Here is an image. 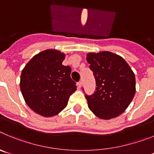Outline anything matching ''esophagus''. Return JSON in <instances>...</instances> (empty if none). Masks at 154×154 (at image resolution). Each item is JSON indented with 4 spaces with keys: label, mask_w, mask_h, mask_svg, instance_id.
Returning a JSON list of instances; mask_svg holds the SVG:
<instances>
[{
    "label": "esophagus",
    "mask_w": 154,
    "mask_h": 154,
    "mask_svg": "<svg viewBox=\"0 0 154 154\" xmlns=\"http://www.w3.org/2000/svg\"><path fill=\"white\" fill-rule=\"evenodd\" d=\"M77 85H78L79 89H80V88H81V87H82V81L79 82L78 84H77Z\"/></svg>",
    "instance_id": "34e87169"
}]
</instances>
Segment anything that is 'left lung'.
I'll return each mask as SVG.
<instances>
[{
	"mask_svg": "<svg viewBox=\"0 0 154 154\" xmlns=\"http://www.w3.org/2000/svg\"><path fill=\"white\" fill-rule=\"evenodd\" d=\"M86 60L97 86L93 95H85L89 109L100 119L117 117L134 97V72L124 58L110 51L89 52Z\"/></svg>",
	"mask_w": 154,
	"mask_h": 154,
	"instance_id": "left-lung-1",
	"label": "left lung"
}]
</instances>
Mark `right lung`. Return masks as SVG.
<instances>
[{"mask_svg": "<svg viewBox=\"0 0 154 154\" xmlns=\"http://www.w3.org/2000/svg\"><path fill=\"white\" fill-rule=\"evenodd\" d=\"M65 54L47 49L35 55L23 69L20 88L24 101L34 112L45 117L57 115L66 107L76 90L71 68L62 65Z\"/></svg>", "mask_w": 154, "mask_h": 154, "instance_id": "add662e5", "label": "right lung"}]
</instances>
